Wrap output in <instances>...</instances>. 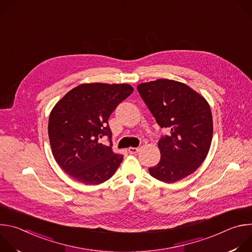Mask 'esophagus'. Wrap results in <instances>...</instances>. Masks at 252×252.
Wrapping results in <instances>:
<instances>
[{
	"mask_svg": "<svg viewBox=\"0 0 252 252\" xmlns=\"http://www.w3.org/2000/svg\"><path fill=\"white\" fill-rule=\"evenodd\" d=\"M139 152V149L138 148H129L128 149V153L130 154V155H135V154H137Z\"/></svg>",
	"mask_w": 252,
	"mask_h": 252,
	"instance_id": "obj_1",
	"label": "esophagus"
}]
</instances>
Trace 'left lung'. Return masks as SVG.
I'll use <instances>...</instances> for the list:
<instances>
[{"mask_svg":"<svg viewBox=\"0 0 252 252\" xmlns=\"http://www.w3.org/2000/svg\"><path fill=\"white\" fill-rule=\"evenodd\" d=\"M137 91L158 126L170 129L158 140L160 160L150 167L153 177L176 183L194 172L204 161L213 125L206 99L184 83L159 79L142 83Z\"/></svg>","mask_w":252,"mask_h":252,"instance_id":"1","label":"left lung"}]
</instances>
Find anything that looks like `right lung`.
Instances as JSON below:
<instances>
[{
  "label": "right lung",
  "mask_w": 252,
  "mask_h": 252,
  "mask_svg": "<svg viewBox=\"0 0 252 252\" xmlns=\"http://www.w3.org/2000/svg\"><path fill=\"white\" fill-rule=\"evenodd\" d=\"M133 88L126 84H83L65 94L49 119V138L58 164L85 185H99L117 171L124 156L100 138L112 137L109 118Z\"/></svg>",
  "instance_id": "obj_1"
}]
</instances>
